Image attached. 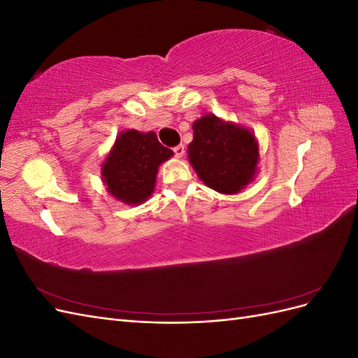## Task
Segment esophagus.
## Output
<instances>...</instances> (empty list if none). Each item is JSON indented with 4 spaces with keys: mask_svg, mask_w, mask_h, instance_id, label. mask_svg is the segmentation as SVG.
Instances as JSON below:
<instances>
[{
    "mask_svg": "<svg viewBox=\"0 0 358 358\" xmlns=\"http://www.w3.org/2000/svg\"><path fill=\"white\" fill-rule=\"evenodd\" d=\"M173 152H175V155H176L178 158H180V157H183V154H185V146H183V145H178V146L173 148Z\"/></svg>",
    "mask_w": 358,
    "mask_h": 358,
    "instance_id": "obj_1",
    "label": "esophagus"
}]
</instances>
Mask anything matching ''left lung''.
I'll use <instances>...</instances> for the list:
<instances>
[{"mask_svg":"<svg viewBox=\"0 0 358 358\" xmlns=\"http://www.w3.org/2000/svg\"><path fill=\"white\" fill-rule=\"evenodd\" d=\"M192 129L188 158L206 185L222 194H236L254 179L258 145L252 133L213 115L197 119Z\"/></svg>","mask_w":358,"mask_h":358,"instance_id":"obj_1","label":"left lung"}]
</instances>
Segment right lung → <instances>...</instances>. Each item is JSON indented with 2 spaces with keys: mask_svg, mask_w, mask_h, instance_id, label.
I'll list each match as a JSON object with an SVG mask.
<instances>
[{
  "mask_svg": "<svg viewBox=\"0 0 358 358\" xmlns=\"http://www.w3.org/2000/svg\"><path fill=\"white\" fill-rule=\"evenodd\" d=\"M173 155L162 146L154 131L128 129L116 138L103 164L107 191L127 204H140L154 192L158 167Z\"/></svg>",
  "mask_w": 358,
  "mask_h": 358,
  "instance_id": "1",
  "label": "right lung"
}]
</instances>
